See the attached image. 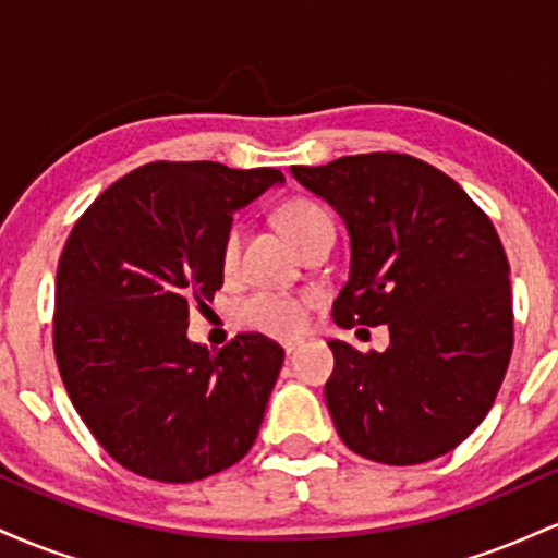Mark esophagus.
Returning <instances> with one entry per match:
<instances>
[{
	"instance_id": "obj_1",
	"label": "esophagus",
	"mask_w": 558,
	"mask_h": 558,
	"mask_svg": "<svg viewBox=\"0 0 558 558\" xmlns=\"http://www.w3.org/2000/svg\"><path fill=\"white\" fill-rule=\"evenodd\" d=\"M299 345H301V341H286V343H283L286 354H288V356H291V354H293V351H296V349H299Z\"/></svg>"
}]
</instances>
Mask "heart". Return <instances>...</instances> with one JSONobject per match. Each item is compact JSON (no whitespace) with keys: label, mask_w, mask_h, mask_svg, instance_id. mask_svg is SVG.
Here are the masks:
<instances>
[{"label":"heart","mask_w":558,"mask_h":558,"mask_svg":"<svg viewBox=\"0 0 558 558\" xmlns=\"http://www.w3.org/2000/svg\"><path fill=\"white\" fill-rule=\"evenodd\" d=\"M278 222L286 235L301 246L319 226H328L330 215L312 198H288L278 209ZM241 254V226H230L222 239L220 262L222 270L233 272L239 267ZM315 306V296L310 293H280L259 291L246 296L239 304V319L246 328L270 332V336H296L310 323V312Z\"/></svg>","instance_id":"b5f03b06"}]
</instances>
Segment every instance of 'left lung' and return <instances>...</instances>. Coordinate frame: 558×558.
<instances>
[{
	"mask_svg": "<svg viewBox=\"0 0 558 558\" xmlns=\"http://www.w3.org/2000/svg\"><path fill=\"white\" fill-rule=\"evenodd\" d=\"M291 172L349 228L336 325L390 330L383 354L328 343L336 367L325 401L338 435L396 466L453 451L490 412L514 345L496 228L462 185L417 157L373 151Z\"/></svg>",
	"mask_w": 558,
	"mask_h": 558,
	"instance_id": "left-lung-1",
	"label": "left lung"
}]
</instances>
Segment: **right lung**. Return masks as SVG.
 Instances as JSON below:
<instances>
[{
  "label": "right lung",
  "mask_w": 558,
  "mask_h": 558,
  "mask_svg": "<svg viewBox=\"0 0 558 558\" xmlns=\"http://www.w3.org/2000/svg\"><path fill=\"white\" fill-rule=\"evenodd\" d=\"M283 172L151 162L114 181L62 248L54 356L75 412L125 470L194 483L257 440L283 349L241 332L217 354L191 343L189 304L222 288L235 209Z\"/></svg>",
  "instance_id": "add662e5"
}]
</instances>
